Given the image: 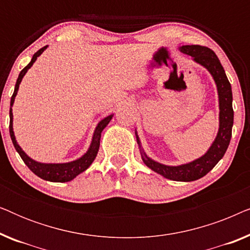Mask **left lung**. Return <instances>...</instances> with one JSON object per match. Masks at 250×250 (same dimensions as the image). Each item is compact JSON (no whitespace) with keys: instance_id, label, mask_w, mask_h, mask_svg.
<instances>
[{"instance_id":"8db88e82","label":"left lung","mask_w":250,"mask_h":250,"mask_svg":"<svg viewBox=\"0 0 250 250\" xmlns=\"http://www.w3.org/2000/svg\"><path fill=\"white\" fill-rule=\"evenodd\" d=\"M179 50L184 54L192 57L193 61L206 68L213 76L218 93V107H220V127L216 138L211 143L209 149L200 158L193 162L179 166H168L160 164L150 158L143 151L139 135L135 131L136 141H138L140 152L143 163L152 169L153 172L160 174L166 179L180 182H191L206 175L214 168V166L223 158L227 151L232 135L233 126V108H232V90L231 84L225 75L224 68L213 50L201 45H183Z\"/></svg>"}]
</instances>
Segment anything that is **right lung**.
<instances>
[{
	"mask_svg": "<svg viewBox=\"0 0 250 250\" xmlns=\"http://www.w3.org/2000/svg\"><path fill=\"white\" fill-rule=\"evenodd\" d=\"M47 47L44 46L42 49H40L37 52L34 54L30 62L27 64V66L23 68V69L20 71L18 80H17L16 86H15V92H13L12 97H11V102H10V126H9V131H10V136H11L12 143L15 146V148L17 150V152L19 153V156L21 157V159L23 160V163L28 166V168L32 170V172L37 175L41 179L45 180V181H50V182H68V181L74 180L78 174L83 173L84 170H86L88 167L91 166V164L94 162L95 157L98 155L99 151V146H100V139H101V133L104 131L105 126L109 124V122L111 121L112 116L114 115H109L107 117H104L102 121L99 122V124L97 125V127L94 129L93 133V138H92V142L90 145V148L86 151V153H84L81 158H78L76 160H73V162L69 163H62V164H45V163H39L36 160H34L26 155V152L20 148V146L17 142L16 136H15V132H13V115H12V105L13 102H15V98L17 93H18L19 90V84L21 83L23 76H25L27 70L29 69L30 67L33 66V63L35 62L37 58H39L41 54L44 52Z\"/></svg>",
	"mask_w": 250,
	"mask_h": 250,
	"instance_id": "1",
	"label": "right lung"
}]
</instances>
